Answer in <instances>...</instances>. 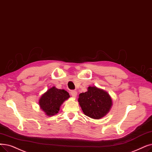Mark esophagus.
Returning a JSON list of instances; mask_svg holds the SVG:
<instances>
[{
  "mask_svg": "<svg viewBox=\"0 0 152 152\" xmlns=\"http://www.w3.org/2000/svg\"><path fill=\"white\" fill-rule=\"evenodd\" d=\"M71 95L72 96V97L76 98V97L77 96V92L76 91H71Z\"/></svg>",
  "mask_w": 152,
  "mask_h": 152,
  "instance_id": "esophagus-1",
  "label": "esophagus"
}]
</instances>
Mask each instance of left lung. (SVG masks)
<instances>
[{
  "label": "left lung",
  "mask_w": 152,
  "mask_h": 152,
  "mask_svg": "<svg viewBox=\"0 0 152 152\" xmlns=\"http://www.w3.org/2000/svg\"><path fill=\"white\" fill-rule=\"evenodd\" d=\"M78 102L84 114L94 119H99L106 115L113 105L107 92L96 86H89L88 91L81 93Z\"/></svg>",
  "instance_id": "obj_1"
}]
</instances>
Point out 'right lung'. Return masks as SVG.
Here are the masks:
<instances>
[{
	"mask_svg": "<svg viewBox=\"0 0 152 152\" xmlns=\"http://www.w3.org/2000/svg\"><path fill=\"white\" fill-rule=\"evenodd\" d=\"M69 97L66 91L52 87L42 96L39 104L46 114L52 116L58 113L61 104Z\"/></svg>",
	"mask_w": 152,
	"mask_h": 152,
	"instance_id": "right-lung-1",
	"label": "right lung"
}]
</instances>
